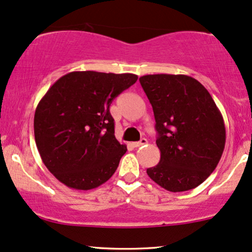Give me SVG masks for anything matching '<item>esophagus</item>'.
Returning <instances> with one entry per match:
<instances>
[{"mask_svg": "<svg viewBox=\"0 0 252 252\" xmlns=\"http://www.w3.org/2000/svg\"><path fill=\"white\" fill-rule=\"evenodd\" d=\"M146 143H148V139H146V138H142L141 141H139V142L131 143V145H132V148H141V146L145 145Z\"/></svg>", "mask_w": 252, "mask_h": 252, "instance_id": "34e87169", "label": "esophagus"}]
</instances>
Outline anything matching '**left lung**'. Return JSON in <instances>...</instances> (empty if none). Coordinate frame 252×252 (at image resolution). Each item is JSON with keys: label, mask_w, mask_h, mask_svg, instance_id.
I'll return each mask as SVG.
<instances>
[{"label": "left lung", "mask_w": 252, "mask_h": 252, "mask_svg": "<svg viewBox=\"0 0 252 252\" xmlns=\"http://www.w3.org/2000/svg\"><path fill=\"white\" fill-rule=\"evenodd\" d=\"M158 131L160 160L148 176L170 192L202 184L218 166L225 145L221 111L209 92L192 76L148 74L139 78Z\"/></svg>", "instance_id": "1"}]
</instances>
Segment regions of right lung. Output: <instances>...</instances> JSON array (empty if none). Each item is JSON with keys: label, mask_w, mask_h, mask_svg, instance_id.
Masks as SVG:
<instances>
[{"label": "right lung", "mask_w": 252, "mask_h": 252, "mask_svg": "<svg viewBox=\"0 0 252 252\" xmlns=\"http://www.w3.org/2000/svg\"><path fill=\"white\" fill-rule=\"evenodd\" d=\"M138 79L131 73L76 71L53 84L34 113V141L51 173L73 189H96L115 173L126 144L109 107Z\"/></svg>", "instance_id": "right-lung-1"}]
</instances>
